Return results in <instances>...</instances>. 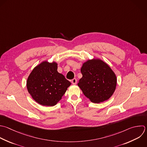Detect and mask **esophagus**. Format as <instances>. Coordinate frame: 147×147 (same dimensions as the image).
<instances>
[{"label":"esophagus","mask_w":147,"mask_h":147,"mask_svg":"<svg viewBox=\"0 0 147 147\" xmlns=\"http://www.w3.org/2000/svg\"><path fill=\"white\" fill-rule=\"evenodd\" d=\"M71 82H72V83L73 84H76V83H77V80H76V79L74 78V79H73L72 80Z\"/></svg>","instance_id":"esophagus-1"}]
</instances>
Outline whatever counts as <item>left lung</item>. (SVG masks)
<instances>
[{
  "instance_id": "obj_1",
  "label": "left lung",
  "mask_w": 147,
  "mask_h": 147,
  "mask_svg": "<svg viewBox=\"0 0 147 147\" xmlns=\"http://www.w3.org/2000/svg\"><path fill=\"white\" fill-rule=\"evenodd\" d=\"M80 71L83 76L78 86L91 102H103L114 94L117 79L106 63L97 58L88 59L83 63Z\"/></svg>"
}]
</instances>
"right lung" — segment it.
<instances>
[{"instance_id":"right-lung-1","label":"right lung","mask_w":147,"mask_h":147,"mask_svg":"<svg viewBox=\"0 0 147 147\" xmlns=\"http://www.w3.org/2000/svg\"><path fill=\"white\" fill-rule=\"evenodd\" d=\"M71 83L58 72L57 63L44 61L36 66L26 81L32 98L44 106H53L62 98Z\"/></svg>"}]
</instances>
